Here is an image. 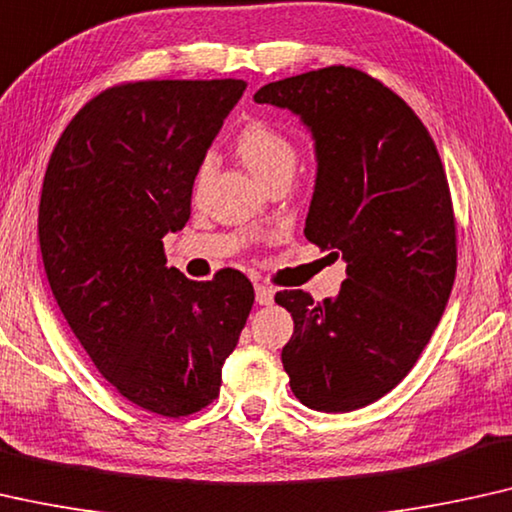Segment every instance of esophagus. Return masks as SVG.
Masks as SVG:
<instances>
[{
  "mask_svg": "<svg viewBox=\"0 0 512 512\" xmlns=\"http://www.w3.org/2000/svg\"><path fill=\"white\" fill-rule=\"evenodd\" d=\"M273 287L271 285H264V283H257L255 285V301L259 306H271L273 304Z\"/></svg>",
  "mask_w": 512,
  "mask_h": 512,
  "instance_id": "obj_1",
  "label": "esophagus"
}]
</instances>
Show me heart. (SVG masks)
<instances>
[{"label": "heart", "instance_id": "obj_1", "mask_svg": "<svg viewBox=\"0 0 512 512\" xmlns=\"http://www.w3.org/2000/svg\"><path fill=\"white\" fill-rule=\"evenodd\" d=\"M234 150L250 174L264 185L276 176L292 171L294 160H297V150H294L290 136L262 120H253L241 127V132L234 139ZM211 171L213 160L206 157L199 164L197 176H194V192H199L206 185L208 178H211Z\"/></svg>", "mask_w": 512, "mask_h": 512}]
</instances>
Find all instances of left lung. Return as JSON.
<instances>
[{
	"label": "left lung",
	"instance_id": "left-lung-1",
	"mask_svg": "<svg viewBox=\"0 0 512 512\" xmlns=\"http://www.w3.org/2000/svg\"><path fill=\"white\" fill-rule=\"evenodd\" d=\"M311 129L318 176L306 239L343 255L336 299L283 290V348L304 406L350 413L385 397L420 359L457 271L448 178L427 127L390 88L352 67H325L255 92Z\"/></svg>",
	"mask_w": 512,
	"mask_h": 512
}]
</instances>
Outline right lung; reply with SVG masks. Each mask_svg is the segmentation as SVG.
Returning a JSON list of instances; mask_svg holds the SVG:
<instances>
[{"mask_svg": "<svg viewBox=\"0 0 512 512\" xmlns=\"http://www.w3.org/2000/svg\"><path fill=\"white\" fill-rule=\"evenodd\" d=\"M243 90L115 85L74 115L43 178L39 246L64 320L122 397L164 417L218 397L255 301L241 271L190 280L162 243L190 220L194 176Z\"/></svg>", "mask_w": 512, "mask_h": 512, "instance_id": "right-lung-1", "label": "right lung"}]
</instances>
